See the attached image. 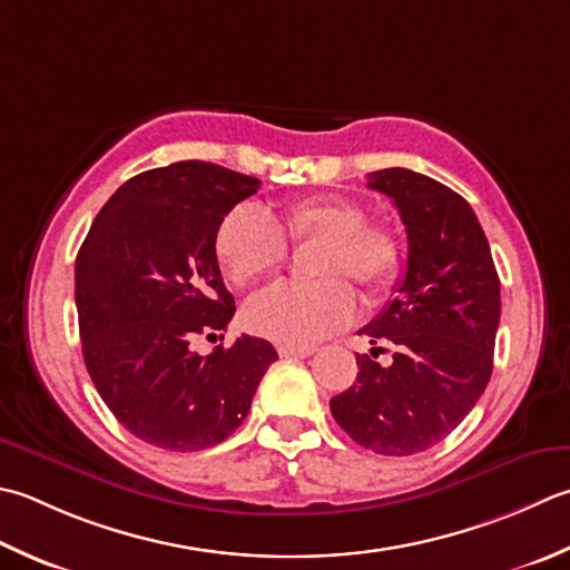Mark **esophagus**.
<instances>
[{
  "mask_svg": "<svg viewBox=\"0 0 570 570\" xmlns=\"http://www.w3.org/2000/svg\"><path fill=\"white\" fill-rule=\"evenodd\" d=\"M311 353H314L311 345H278V355H282V358H308Z\"/></svg>",
  "mask_w": 570,
  "mask_h": 570,
  "instance_id": "obj_1",
  "label": "esophagus"
}]
</instances>
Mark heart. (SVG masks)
<instances>
[{
	"mask_svg": "<svg viewBox=\"0 0 570 570\" xmlns=\"http://www.w3.org/2000/svg\"><path fill=\"white\" fill-rule=\"evenodd\" d=\"M308 272L314 282H284L254 296L244 321L256 336L286 345H311L341 331L355 314L351 276L367 301L390 294L403 269V244L383 222L343 195H314L266 217L249 205L219 222L215 254L234 286H252L278 272L292 244L316 242Z\"/></svg>",
	"mask_w": 570,
	"mask_h": 570,
	"instance_id": "1",
	"label": "heart"
}]
</instances>
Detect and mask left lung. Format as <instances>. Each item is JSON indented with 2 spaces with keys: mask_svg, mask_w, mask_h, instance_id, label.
I'll return each instance as SVG.
<instances>
[{
  "mask_svg": "<svg viewBox=\"0 0 570 570\" xmlns=\"http://www.w3.org/2000/svg\"><path fill=\"white\" fill-rule=\"evenodd\" d=\"M407 232L397 296L361 328L355 383L331 397L338 425L361 448L407 456L442 442L470 415L494 367L501 316L499 274L474 209L428 175L387 167L367 175ZM391 345V363L374 358Z\"/></svg>",
  "mask_w": 570,
  "mask_h": 570,
  "instance_id": "8db88e82",
  "label": "left lung"
}]
</instances>
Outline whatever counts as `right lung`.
I'll return each mask as SVG.
<instances>
[{"label": "right lung", "instance_id": "obj_1", "mask_svg": "<svg viewBox=\"0 0 570 570\" xmlns=\"http://www.w3.org/2000/svg\"><path fill=\"white\" fill-rule=\"evenodd\" d=\"M256 189V177L215 163L155 167L116 189L76 256L88 375L120 425L155 448L197 452L227 440L278 358L252 336L209 355L189 345L234 316L215 234Z\"/></svg>", "mask_w": 570, "mask_h": 570}]
</instances>
